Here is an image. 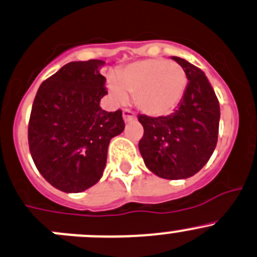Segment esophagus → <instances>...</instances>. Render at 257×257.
<instances>
[{
  "mask_svg": "<svg viewBox=\"0 0 257 257\" xmlns=\"http://www.w3.org/2000/svg\"><path fill=\"white\" fill-rule=\"evenodd\" d=\"M123 118H124V121H132L136 119V114L133 113V111L131 110V109H124L123 110Z\"/></svg>",
  "mask_w": 257,
  "mask_h": 257,
  "instance_id": "obj_1",
  "label": "esophagus"
}]
</instances>
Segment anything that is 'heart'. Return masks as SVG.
I'll list each match as a JSON object with an SVG mask.
<instances>
[{
	"instance_id": "heart-1",
	"label": "heart",
	"mask_w": 257,
	"mask_h": 257,
	"mask_svg": "<svg viewBox=\"0 0 257 257\" xmlns=\"http://www.w3.org/2000/svg\"><path fill=\"white\" fill-rule=\"evenodd\" d=\"M187 74L177 62L164 59H148L134 62L118 71L108 88L119 103L134 95L137 106L143 113L162 116L172 113L184 95Z\"/></svg>"
}]
</instances>
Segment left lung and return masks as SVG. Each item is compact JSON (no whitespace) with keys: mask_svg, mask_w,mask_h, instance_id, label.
<instances>
[{"mask_svg":"<svg viewBox=\"0 0 257 257\" xmlns=\"http://www.w3.org/2000/svg\"><path fill=\"white\" fill-rule=\"evenodd\" d=\"M172 59L187 74L179 106L167 116L139 114L144 128L139 151L147 168L161 178L183 179L197 173L216 148L220 103L205 73L181 57Z\"/></svg>","mask_w":257,"mask_h":257,"instance_id":"1","label":"left lung"}]
</instances>
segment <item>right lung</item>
I'll use <instances>...</instances> for the list:
<instances>
[{
  "mask_svg": "<svg viewBox=\"0 0 257 257\" xmlns=\"http://www.w3.org/2000/svg\"><path fill=\"white\" fill-rule=\"evenodd\" d=\"M101 65V60L69 62L40 85L32 104L30 153L41 176L66 193L101 178L109 142L125 126L120 109L99 105L108 94Z\"/></svg>",
  "mask_w": 257,
  "mask_h": 257,
  "instance_id": "obj_1",
  "label": "right lung"
}]
</instances>
